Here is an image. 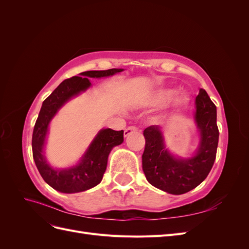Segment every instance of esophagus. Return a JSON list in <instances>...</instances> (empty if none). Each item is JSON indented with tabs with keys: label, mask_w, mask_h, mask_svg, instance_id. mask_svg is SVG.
Here are the masks:
<instances>
[{
	"label": "esophagus",
	"mask_w": 249,
	"mask_h": 249,
	"mask_svg": "<svg viewBox=\"0 0 249 249\" xmlns=\"http://www.w3.org/2000/svg\"><path fill=\"white\" fill-rule=\"evenodd\" d=\"M137 131H138V127L134 126V125L129 126V127H126V129L124 130V137H127V136H130L131 134H133V133H135V132H137Z\"/></svg>",
	"instance_id": "esophagus-1"
}]
</instances>
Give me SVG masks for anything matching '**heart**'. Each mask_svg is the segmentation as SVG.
<instances>
[{"instance_id":"1","label":"heart","mask_w":249,"mask_h":249,"mask_svg":"<svg viewBox=\"0 0 249 249\" xmlns=\"http://www.w3.org/2000/svg\"><path fill=\"white\" fill-rule=\"evenodd\" d=\"M173 94L172 89H160L156 91L149 99V103L153 106H161V105L166 103L171 95ZM186 104V99L183 96H177L175 100H173V106L180 107Z\"/></svg>"}]
</instances>
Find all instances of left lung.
Segmentation results:
<instances>
[{
  "label": "left lung",
  "mask_w": 249,
  "mask_h": 249,
  "mask_svg": "<svg viewBox=\"0 0 249 249\" xmlns=\"http://www.w3.org/2000/svg\"><path fill=\"white\" fill-rule=\"evenodd\" d=\"M217 111L205 89L195 99L194 120L199 133V143L189 158L173 156L165 145L161 126L150 125L144 130L145 148L142 169L150 185L170 194L179 195L197 187L205 179L216 158L219 138Z\"/></svg>",
  "instance_id": "8db88e82"
}]
</instances>
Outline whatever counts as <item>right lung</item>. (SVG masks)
Masks as SVG:
<instances>
[{"mask_svg":"<svg viewBox=\"0 0 249 249\" xmlns=\"http://www.w3.org/2000/svg\"><path fill=\"white\" fill-rule=\"evenodd\" d=\"M123 69L107 71H89L81 72L80 77L64 80L49 97L43 101L32 136L33 158L44 182L62 193L86 191L101 183L107 168L112 148L124 142V131L102 129L87 147L77 164L66 168H55L44 156L49 126L58 111L72 97L80 95L91 86L89 78H106L122 72Z\"/></svg>","mask_w":249,"mask_h":249,"instance_id":"1","label":"right lung"}]
</instances>
